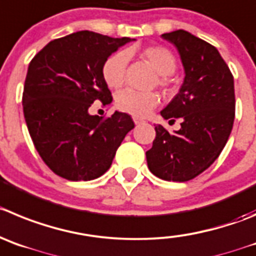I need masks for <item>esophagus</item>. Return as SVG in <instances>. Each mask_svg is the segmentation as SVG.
Listing matches in <instances>:
<instances>
[{"label": "esophagus", "instance_id": "esophagus-1", "mask_svg": "<svg viewBox=\"0 0 256 256\" xmlns=\"http://www.w3.org/2000/svg\"><path fill=\"white\" fill-rule=\"evenodd\" d=\"M132 120H134V122H135V125H140V124L145 122L144 120H142V118H139V117H136V116L132 117Z\"/></svg>", "mask_w": 256, "mask_h": 256}]
</instances>
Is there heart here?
<instances>
[{"label": "heart", "instance_id": "1", "mask_svg": "<svg viewBox=\"0 0 256 256\" xmlns=\"http://www.w3.org/2000/svg\"><path fill=\"white\" fill-rule=\"evenodd\" d=\"M140 56L150 63L158 73L156 84L164 90H170L174 86L173 73L178 62L173 52L160 45L146 46L140 52ZM128 54L125 50L114 52L102 66V77L110 88H120L125 82ZM116 107L120 111L136 117L149 114L159 104V96L155 92H138L128 88L116 94Z\"/></svg>", "mask_w": 256, "mask_h": 256}]
</instances>
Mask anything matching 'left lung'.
Here are the masks:
<instances>
[{
	"label": "left lung",
	"instance_id": "obj_1",
	"mask_svg": "<svg viewBox=\"0 0 256 256\" xmlns=\"http://www.w3.org/2000/svg\"><path fill=\"white\" fill-rule=\"evenodd\" d=\"M162 38L178 49L186 77L160 114L173 122L180 118L182 124L174 134L155 126L146 162L154 176L187 182L210 168L228 142L235 118L234 77L218 50L204 40L184 30Z\"/></svg>",
	"mask_w": 256,
	"mask_h": 256
}]
</instances>
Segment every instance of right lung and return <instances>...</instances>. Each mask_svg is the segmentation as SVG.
Returning a JSON list of instances; mask_svg holds the SVG:
<instances>
[{"instance_id": "obj_1", "label": "right lung", "mask_w": 256, "mask_h": 256, "mask_svg": "<svg viewBox=\"0 0 256 256\" xmlns=\"http://www.w3.org/2000/svg\"><path fill=\"white\" fill-rule=\"evenodd\" d=\"M132 40L78 31L50 42L28 64L24 116L35 149L56 176L73 182L101 176L135 126L124 112L107 118L88 112L93 102H112L102 66Z\"/></svg>"}]
</instances>
